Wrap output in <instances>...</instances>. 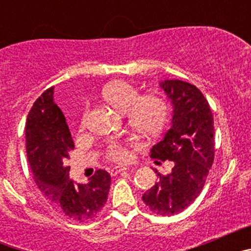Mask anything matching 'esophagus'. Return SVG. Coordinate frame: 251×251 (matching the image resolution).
Wrapping results in <instances>:
<instances>
[{
  "label": "esophagus",
  "mask_w": 251,
  "mask_h": 251,
  "mask_svg": "<svg viewBox=\"0 0 251 251\" xmlns=\"http://www.w3.org/2000/svg\"><path fill=\"white\" fill-rule=\"evenodd\" d=\"M128 170H129V167H124V166H115V167L112 168L110 174L117 175V174H121V172H126V171H128Z\"/></svg>",
  "instance_id": "1"
}]
</instances>
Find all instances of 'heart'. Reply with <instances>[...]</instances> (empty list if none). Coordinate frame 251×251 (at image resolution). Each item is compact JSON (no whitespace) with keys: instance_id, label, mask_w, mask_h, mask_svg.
<instances>
[{"instance_id":"1","label":"heart","mask_w":251,"mask_h":251,"mask_svg":"<svg viewBox=\"0 0 251 251\" xmlns=\"http://www.w3.org/2000/svg\"><path fill=\"white\" fill-rule=\"evenodd\" d=\"M101 97L106 103L121 113H126L127 122L132 129L146 137H154L165 128L168 118V104L156 94L139 97L136 86L127 81H114L104 86ZM86 115L84 113L81 127H85ZM133 142L112 141L106 148V157L110 161L126 162L129 159L128 147Z\"/></svg>"}]
</instances>
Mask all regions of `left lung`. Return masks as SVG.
Returning <instances> with one entry per match:
<instances>
[{
  "mask_svg": "<svg viewBox=\"0 0 251 251\" xmlns=\"http://www.w3.org/2000/svg\"><path fill=\"white\" fill-rule=\"evenodd\" d=\"M161 89L172 104L171 127L151 150L152 158L172 161L174 168L143 194L151 211L171 216L195 201L215 156L214 117L207 100L196 86L182 80H163Z\"/></svg>",
  "mask_w": 251,
  "mask_h": 251,
  "instance_id": "left-lung-1",
  "label": "left lung"
}]
</instances>
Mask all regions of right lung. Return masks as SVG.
Instances as JSON below:
<instances>
[{
	"label": "right lung",
	"mask_w": 251,
	"mask_h": 251,
	"mask_svg": "<svg viewBox=\"0 0 251 251\" xmlns=\"http://www.w3.org/2000/svg\"><path fill=\"white\" fill-rule=\"evenodd\" d=\"M74 142L63 112L54 101V88L36 99L26 122V152L34 179L44 196L74 221L94 219L108 200L110 175L98 170L88 183H75L66 166Z\"/></svg>",
	"instance_id": "1"
}]
</instances>
